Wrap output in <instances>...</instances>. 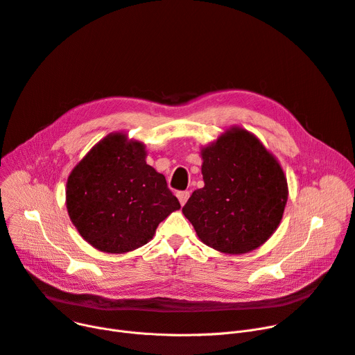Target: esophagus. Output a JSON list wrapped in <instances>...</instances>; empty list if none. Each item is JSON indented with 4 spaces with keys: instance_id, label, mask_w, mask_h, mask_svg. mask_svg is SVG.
<instances>
[{
    "instance_id": "obj_1",
    "label": "esophagus",
    "mask_w": 355,
    "mask_h": 355,
    "mask_svg": "<svg viewBox=\"0 0 355 355\" xmlns=\"http://www.w3.org/2000/svg\"><path fill=\"white\" fill-rule=\"evenodd\" d=\"M176 196H178V199H179V202H180V205L183 207L184 204H187V200L189 199L191 192H189V191H180V192L176 193Z\"/></svg>"
}]
</instances>
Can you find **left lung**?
<instances>
[{
    "label": "left lung",
    "instance_id": "1",
    "mask_svg": "<svg viewBox=\"0 0 355 355\" xmlns=\"http://www.w3.org/2000/svg\"><path fill=\"white\" fill-rule=\"evenodd\" d=\"M205 187L182 208L207 245L243 254L266 243L279 227L288 182L277 160L243 128H232L202 150Z\"/></svg>",
    "mask_w": 355,
    "mask_h": 355
}]
</instances>
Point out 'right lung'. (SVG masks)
Segmentation results:
<instances>
[{
	"label": "right lung",
	"mask_w": 355,
	"mask_h": 355,
	"mask_svg": "<svg viewBox=\"0 0 355 355\" xmlns=\"http://www.w3.org/2000/svg\"><path fill=\"white\" fill-rule=\"evenodd\" d=\"M66 207L92 247L121 254L147 244L180 204L164 176L146 163L144 146L111 134L72 171Z\"/></svg>",
	"instance_id": "right-lung-1"
}]
</instances>
